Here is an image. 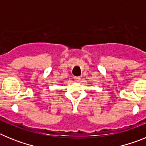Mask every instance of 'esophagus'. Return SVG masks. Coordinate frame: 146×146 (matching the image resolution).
I'll list each match as a JSON object with an SVG mask.
<instances>
[{"mask_svg":"<svg viewBox=\"0 0 146 146\" xmlns=\"http://www.w3.org/2000/svg\"><path fill=\"white\" fill-rule=\"evenodd\" d=\"M74 81H75V82H80V77H74Z\"/></svg>","mask_w":146,"mask_h":146,"instance_id":"1","label":"esophagus"}]
</instances>
